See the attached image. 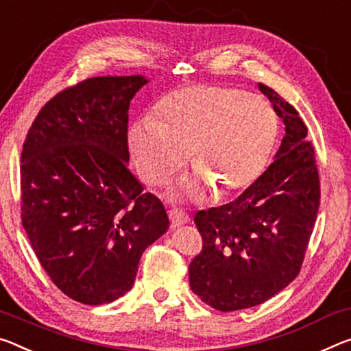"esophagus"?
<instances>
[{
  "label": "esophagus",
  "mask_w": 351,
  "mask_h": 351,
  "mask_svg": "<svg viewBox=\"0 0 351 351\" xmlns=\"http://www.w3.org/2000/svg\"><path fill=\"white\" fill-rule=\"evenodd\" d=\"M169 217H170L171 226H175V228L180 225H184L189 221V215L182 208H171L169 210Z\"/></svg>",
  "instance_id": "34e87169"
}]
</instances>
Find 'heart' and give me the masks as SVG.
Returning a JSON list of instances; mask_svg holds the SVG:
<instances>
[{"label": "heart", "instance_id": "obj_1", "mask_svg": "<svg viewBox=\"0 0 351 351\" xmlns=\"http://www.w3.org/2000/svg\"><path fill=\"white\" fill-rule=\"evenodd\" d=\"M278 137V119L265 99L220 84L181 88L165 97L156 119L131 126L128 142L138 175L160 184L180 169L191 149L199 173L184 189L209 184L219 195L252 186L269 160Z\"/></svg>", "mask_w": 351, "mask_h": 351}]
</instances>
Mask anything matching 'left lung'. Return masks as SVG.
Segmentation results:
<instances>
[{
  "label": "left lung",
  "instance_id": "8db88e82",
  "mask_svg": "<svg viewBox=\"0 0 351 351\" xmlns=\"http://www.w3.org/2000/svg\"><path fill=\"white\" fill-rule=\"evenodd\" d=\"M286 126L275 160L234 202L198 210L203 248L189 265V285L221 313L253 308L282 291L302 269L320 204L315 149L293 106L265 84Z\"/></svg>",
  "mask_w": 351,
  "mask_h": 351
}]
</instances>
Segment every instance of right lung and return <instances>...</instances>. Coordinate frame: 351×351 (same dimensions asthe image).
Listing matches in <instances>:
<instances>
[{"label":"right lung","instance_id":"add662e5","mask_svg":"<svg viewBox=\"0 0 351 351\" xmlns=\"http://www.w3.org/2000/svg\"><path fill=\"white\" fill-rule=\"evenodd\" d=\"M143 76H97L38 110L21 152V225L38 263L66 297L114 302L138 261L169 230L160 199L128 170L130 103Z\"/></svg>","mask_w":351,"mask_h":351}]
</instances>
